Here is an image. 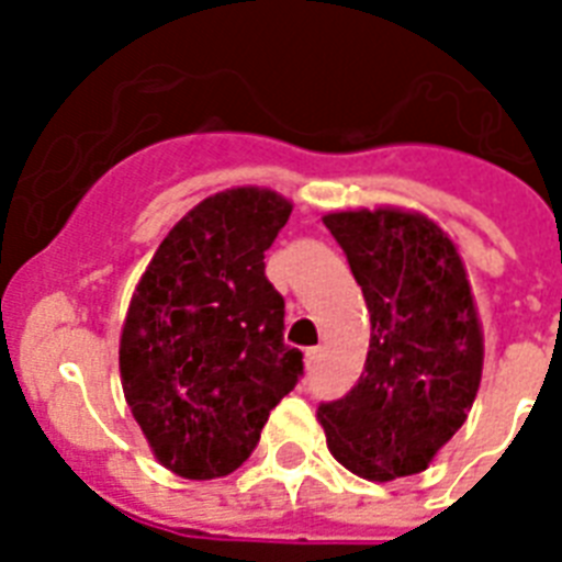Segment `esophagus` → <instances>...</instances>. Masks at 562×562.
Wrapping results in <instances>:
<instances>
[{"mask_svg": "<svg viewBox=\"0 0 562 562\" xmlns=\"http://www.w3.org/2000/svg\"><path fill=\"white\" fill-rule=\"evenodd\" d=\"M321 352H324V350H321V347H312V350H306V364H308V368H315L317 361H321Z\"/></svg>", "mask_w": 562, "mask_h": 562, "instance_id": "1", "label": "esophagus"}]
</instances>
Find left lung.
Instances as JSON below:
<instances>
[{
  "mask_svg": "<svg viewBox=\"0 0 562 562\" xmlns=\"http://www.w3.org/2000/svg\"><path fill=\"white\" fill-rule=\"evenodd\" d=\"M370 312L359 384L317 419L335 461L368 481L417 475L467 423L484 368L470 277L449 233L423 212L324 215Z\"/></svg>",
  "mask_w": 562,
  "mask_h": 562,
  "instance_id": "left-lung-1",
  "label": "left lung"
}]
</instances>
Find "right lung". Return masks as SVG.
Segmentation results:
<instances>
[{"label": "right lung", "mask_w": 562, "mask_h": 562, "mask_svg": "<svg viewBox=\"0 0 562 562\" xmlns=\"http://www.w3.org/2000/svg\"><path fill=\"white\" fill-rule=\"evenodd\" d=\"M289 215L291 201L271 189L203 198L131 297L122 391L157 461L180 479L238 470L303 373V352L282 341L285 300L265 277V250Z\"/></svg>", "instance_id": "obj_1"}]
</instances>
